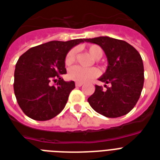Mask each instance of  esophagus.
I'll return each mask as SVG.
<instances>
[{
  "label": "esophagus",
  "mask_w": 160,
  "mask_h": 160,
  "mask_svg": "<svg viewBox=\"0 0 160 160\" xmlns=\"http://www.w3.org/2000/svg\"><path fill=\"white\" fill-rule=\"evenodd\" d=\"M82 84H83L82 82H75V85H76V87H81Z\"/></svg>",
  "instance_id": "34e87169"
}]
</instances>
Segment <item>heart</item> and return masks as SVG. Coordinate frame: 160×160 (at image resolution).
<instances>
[{
    "label": "heart",
    "instance_id": "b5f03b06",
    "mask_svg": "<svg viewBox=\"0 0 160 160\" xmlns=\"http://www.w3.org/2000/svg\"><path fill=\"white\" fill-rule=\"evenodd\" d=\"M87 50L90 53V55L95 59L99 60L103 55V51L99 46L89 45L87 48ZM77 52L75 49H71L67 54L65 58V64L69 66L76 61ZM99 75V71L96 68H83L80 66H74L69 69L68 76L71 80L78 82H84L89 81L92 78H97Z\"/></svg>",
    "mask_w": 160,
    "mask_h": 160
}]
</instances>
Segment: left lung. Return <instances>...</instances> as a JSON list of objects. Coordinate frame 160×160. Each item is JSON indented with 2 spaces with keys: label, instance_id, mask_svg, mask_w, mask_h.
Here are the masks:
<instances>
[{
  "label": "left lung",
  "instance_id": "obj_1",
  "mask_svg": "<svg viewBox=\"0 0 160 160\" xmlns=\"http://www.w3.org/2000/svg\"><path fill=\"white\" fill-rule=\"evenodd\" d=\"M104 51L108 58L107 71L99 81L109 87L95 85V92L88 98L95 111L108 118H118L129 112L135 106L143 87V60L133 46L108 37L86 39Z\"/></svg>",
  "mask_w": 160,
  "mask_h": 160
}]
</instances>
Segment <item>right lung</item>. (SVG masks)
<instances>
[{
	"mask_svg": "<svg viewBox=\"0 0 160 160\" xmlns=\"http://www.w3.org/2000/svg\"><path fill=\"white\" fill-rule=\"evenodd\" d=\"M83 42L86 39L52 41L30 48L20 57L13 87L17 102L27 116L46 121L62 111L75 88L73 81L65 82L62 78L67 73L65 58L72 48Z\"/></svg>",
	"mask_w": 160,
	"mask_h": 160,
	"instance_id": "right-lung-1",
	"label": "right lung"
}]
</instances>
